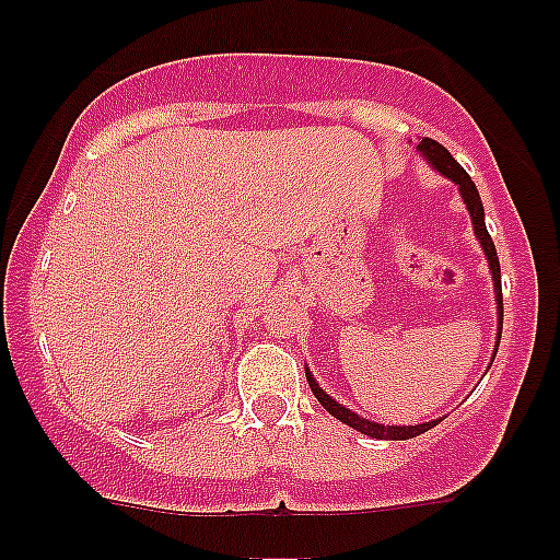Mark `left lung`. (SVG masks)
<instances>
[{"instance_id":"left-lung-1","label":"left lung","mask_w":560,"mask_h":560,"mask_svg":"<svg viewBox=\"0 0 560 560\" xmlns=\"http://www.w3.org/2000/svg\"><path fill=\"white\" fill-rule=\"evenodd\" d=\"M419 152L429 160V163H432V168L440 171L442 176H447L450 182L458 184L460 197H464L468 213H471L474 234H477L481 249H485L487 260H490V271H492V281H494V298H498V307H500V326H498V331H503V289H500V260H498V249H494V242H492L490 231H487V226H485V208H481V197H479L477 186H474L471 176H468V173L460 168L458 160L450 155V152L440 144V141L421 139L419 141ZM305 376H307V384H311L313 395L318 397V402L324 405L326 410H329L334 419H339L342 423H347V427L358 429V432H361V434L376 436V440H413V436L429 432V429L436 427V423L442 421V419L427 421V423H419V427H384V423L361 419V416L352 413L350 408H345V405H339L337 400H331V397L318 387L316 378H313V374L307 369H305Z\"/></svg>"}]
</instances>
